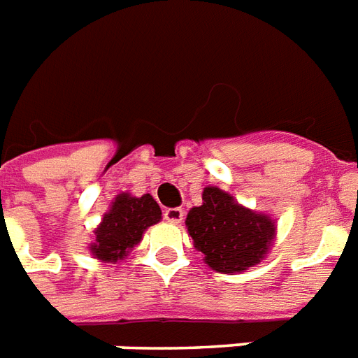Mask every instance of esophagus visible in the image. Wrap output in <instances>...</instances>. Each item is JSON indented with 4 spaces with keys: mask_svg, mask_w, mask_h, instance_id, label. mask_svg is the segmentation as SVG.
Instances as JSON below:
<instances>
[{
    "mask_svg": "<svg viewBox=\"0 0 358 358\" xmlns=\"http://www.w3.org/2000/svg\"><path fill=\"white\" fill-rule=\"evenodd\" d=\"M163 217H165V221H169V223L178 224L184 221V210H182V208H167L165 213H163Z\"/></svg>",
    "mask_w": 358,
    "mask_h": 358,
    "instance_id": "1",
    "label": "esophagus"
}]
</instances>
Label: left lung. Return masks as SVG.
<instances>
[{
  "label": "left lung",
  "instance_id": "left-lung-1",
  "mask_svg": "<svg viewBox=\"0 0 358 358\" xmlns=\"http://www.w3.org/2000/svg\"><path fill=\"white\" fill-rule=\"evenodd\" d=\"M185 227L195 249L217 273H241L260 264L277 230L269 215L241 206L215 185L204 187L202 204L191 208Z\"/></svg>",
  "mask_w": 358,
  "mask_h": 358
}]
</instances>
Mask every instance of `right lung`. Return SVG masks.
<instances>
[{
	"instance_id": "right-lung-1",
	"label": "right lung",
	"mask_w": 358,
	"mask_h": 358,
	"mask_svg": "<svg viewBox=\"0 0 358 358\" xmlns=\"http://www.w3.org/2000/svg\"><path fill=\"white\" fill-rule=\"evenodd\" d=\"M159 219L162 208L150 193L143 196L120 193L115 196L108 213H103L102 223L94 230V243H91L89 250L103 264H117L139 243L145 230L159 223Z\"/></svg>"
}]
</instances>
